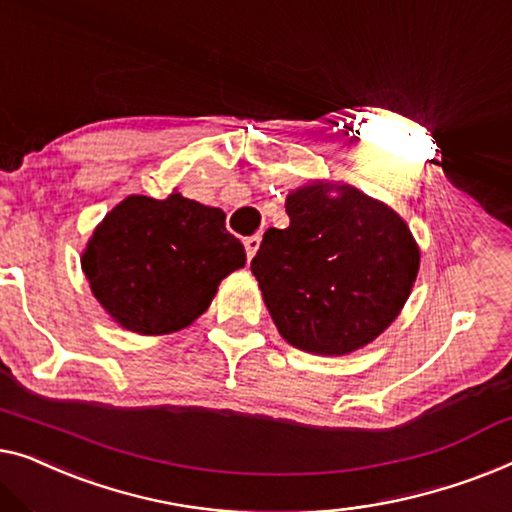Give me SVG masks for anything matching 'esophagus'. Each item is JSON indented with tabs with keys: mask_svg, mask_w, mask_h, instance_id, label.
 I'll return each instance as SVG.
<instances>
[{
	"mask_svg": "<svg viewBox=\"0 0 512 512\" xmlns=\"http://www.w3.org/2000/svg\"><path fill=\"white\" fill-rule=\"evenodd\" d=\"M259 243H262V236H259V234L246 236V239H243V246H246V255H248V259H253V257H255L257 248H259Z\"/></svg>",
	"mask_w": 512,
	"mask_h": 512,
	"instance_id": "esophagus-1",
	"label": "esophagus"
}]
</instances>
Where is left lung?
Here are the masks:
<instances>
[{"label":"left lung","mask_w":512,"mask_h":512,"mask_svg":"<svg viewBox=\"0 0 512 512\" xmlns=\"http://www.w3.org/2000/svg\"><path fill=\"white\" fill-rule=\"evenodd\" d=\"M290 227L266 229L250 271L280 336L318 355H348L401 313L420 269L413 234L355 187L306 185L285 201Z\"/></svg>","instance_id":"8db88e82"}]
</instances>
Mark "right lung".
Segmentation results:
<instances>
[{
	"mask_svg": "<svg viewBox=\"0 0 512 512\" xmlns=\"http://www.w3.org/2000/svg\"><path fill=\"white\" fill-rule=\"evenodd\" d=\"M246 264L220 208L174 192L132 194L95 229L83 255L92 294L115 322L136 334H169L211 304L220 280Z\"/></svg>",
	"mask_w": 512,
	"mask_h": 512,
	"instance_id": "right-lung-1",
	"label": "right lung"
}]
</instances>
